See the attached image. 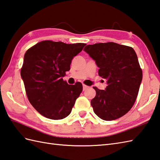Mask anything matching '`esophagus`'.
Segmentation results:
<instances>
[{
  "label": "esophagus",
  "mask_w": 160,
  "mask_h": 160,
  "mask_svg": "<svg viewBox=\"0 0 160 160\" xmlns=\"http://www.w3.org/2000/svg\"><path fill=\"white\" fill-rule=\"evenodd\" d=\"M82 86H83V91L87 90V89L88 88V87L87 86V85H85V84H82Z\"/></svg>",
  "instance_id": "1"
}]
</instances>
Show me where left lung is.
I'll return each mask as SVG.
<instances>
[{"label": "left lung", "mask_w": 160, "mask_h": 160, "mask_svg": "<svg viewBox=\"0 0 160 160\" xmlns=\"http://www.w3.org/2000/svg\"><path fill=\"white\" fill-rule=\"evenodd\" d=\"M84 51L95 61L99 76L107 80L105 90L93 87L96 95L91 103L95 114L104 121L122 117L134 104L142 79L136 52L114 42L87 45Z\"/></svg>", "instance_id": "left-lung-1"}]
</instances>
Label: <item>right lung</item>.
<instances>
[{
	"label": "right lung",
	"instance_id": "add662e5",
	"mask_svg": "<svg viewBox=\"0 0 160 160\" xmlns=\"http://www.w3.org/2000/svg\"><path fill=\"white\" fill-rule=\"evenodd\" d=\"M85 45L48 40L26 52L21 77L30 103L43 117L59 120L71 113L82 84L69 85L62 78Z\"/></svg>",
	"mask_w": 160,
	"mask_h": 160
}]
</instances>
